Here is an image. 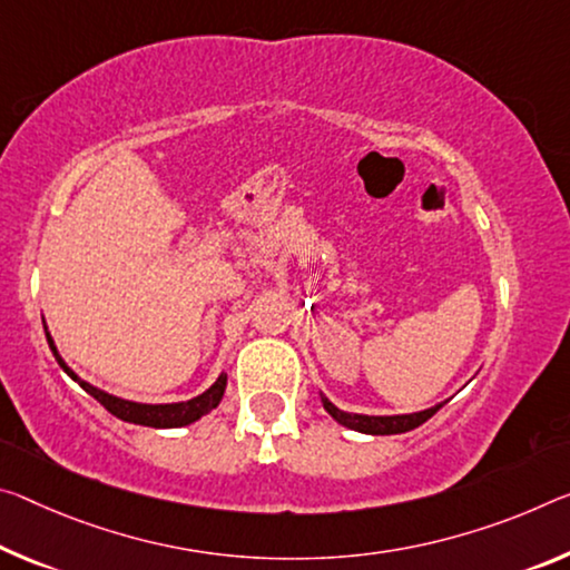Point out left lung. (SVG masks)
I'll list each match as a JSON object with an SVG mask.
<instances>
[{
	"label": "left lung",
	"mask_w": 570,
	"mask_h": 570,
	"mask_svg": "<svg viewBox=\"0 0 570 570\" xmlns=\"http://www.w3.org/2000/svg\"><path fill=\"white\" fill-rule=\"evenodd\" d=\"M322 405L324 411H327L334 421L342 423V426H347L352 431H360V433H373V436H391V433H405L411 429H419L421 423H426L433 413H436L441 405H433V409L426 411H419V413H403V415H365V413H347V411H340L337 405H334L327 395H322Z\"/></svg>",
	"instance_id": "1"
}]
</instances>
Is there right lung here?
<instances>
[{
  "mask_svg": "<svg viewBox=\"0 0 570 570\" xmlns=\"http://www.w3.org/2000/svg\"><path fill=\"white\" fill-rule=\"evenodd\" d=\"M45 337H48V345L52 350V355H56L58 365L66 370V373L73 377V381L83 387L86 393L94 395V399L104 405L108 413H114L116 419H121L126 423H139V426H151V429H179V426H189V423H195L197 419H203L205 413H210L213 409H218V403L223 401V393H225V385H228V375L220 373L218 381H215L210 387H207L205 393L195 395V399L189 401H179V403H134V401H124L119 395H111L101 391V387L90 385L86 381H80V377L73 373L66 365V360L58 355V347L56 342H52L48 327H45Z\"/></svg>",
  "mask_w": 570,
  "mask_h": 570,
  "instance_id": "right-lung-1",
  "label": "right lung"
}]
</instances>
